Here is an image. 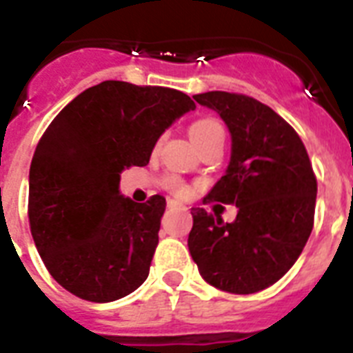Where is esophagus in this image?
Instances as JSON below:
<instances>
[{
    "mask_svg": "<svg viewBox=\"0 0 353 353\" xmlns=\"http://www.w3.org/2000/svg\"><path fill=\"white\" fill-rule=\"evenodd\" d=\"M168 205L171 208V210H176V208H184V204H182V202H179V200H169Z\"/></svg>",
    "mask_w": 353,
    "mask_h": 353,
    "instance_id": "obj_1",
    "label": "esophagus"
}]
</instances>
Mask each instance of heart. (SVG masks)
I'll list each match as a JSON object with an SVG mask.
<instances>
[{"label": "heart", "instance_id": "obj_1", "mask_svg": "<svg viewBox=\"0 0 353 353\" xmlns=\"http://www.w3.org/2000/svg\"><path fill=\"white\" fill-rule=\"evenodd\" d=\"M222 128L219 125V123L215 122V120H199V122H194L193 125L190 128V137L191 140L194 142V145L200 142H204V140H208V138L215 137V134H222ZM171 188H173L174 191L179 194H185L188 193V190H185V185H182L176 179L171 180Z\"/></svg>", "mask_w": 353, "mask_h": 353}]
</instances>
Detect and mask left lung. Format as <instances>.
<instances>
[{
	"instance_id": "obj_1",
	"label": "left lung",
	"mask_w": 353,
	"mask_h": 353,
	"mask_svg": "<svg viewBox=\"0 0 353 353\" xmlns=\"http://www.w3.org/2000/svg\"><path fill=\"white\" fill-rule=\"evenodd\" d=\"M231 134L225 173L205 200L239 208L233 222L193 208L188 246L205 283L228 293H256L295 264L314 228L317 180L303 140L255 98L224 91L193 97Z\"/></svg>"
}]
</instances>
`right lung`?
Listing matches in <instances>:
<instances>
[{"instance_id":"add662e5","label":"right lung","mask_w":353,"mask_h":353,"mask_svg":"<svg viewBox=\"0 0 353 353\" xmlns=\"http://www.w3.org/2000/svg\"><path fill=\"white\" fill-rule=\"evenodd\" d=\"M194 107L174 89L109 80L50 122L30 162L29 222L41 261L67 292L111 303L148 279L165 199L132 202L120 193V174L148 165L163 131Z\"/></svg>"}]
</instances>
